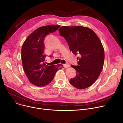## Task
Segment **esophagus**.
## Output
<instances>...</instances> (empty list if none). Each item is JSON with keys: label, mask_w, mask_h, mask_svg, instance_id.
<instances>
[{"label": "esophagus", "mask_w": 123, "mask_h": 123, "mask_svg": "<svg viewBox=\"0 0 123 123\" xmlns=\"http://www.w3.org/2000/svg\"><path fill=\"white\" fill-rule=\"evenodd\" d=\"M63 66L64 67H65V68H68V67H70V65L68 64H63Z\"/></svg>", "instance_id": "34e87169"}]
</instances>
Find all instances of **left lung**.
Here are the masks:
<instances>
[{
	"mask_svg": "<svg viewBox=\"0 0 123 123\" xmlns=\"http://www.w3.org/2000/svg\"><path fill=\"white\" fill-rule=\"evenodd\" d=\"M60 35L68 43L70 51L79 55L78 66L71 65L76 75L69 82L74 87L84 89L91 86L99 77L104 65V50L100 39L88 27L63 26Z\"/></svg>",
	"mask_w": 123,
	"mask_h": 123,
	"instance_id": "left-lung-1",
	"label": "left lung"
}]
</instances>
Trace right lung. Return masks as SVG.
I'll list each match as a JSON object with an SVG mask.
<instances>
[{
	"mask_svg": "<svg viewBox=\"0 0 123 123\" xmlns=\"http://www.w3.org/2000/svg\"><path fill=\"white\" fill-rule=\"evenodd\" d=\"M60 25H50L39 27L31 33L24 42L21 49L22 66L29 81L37 87L46 86L54 78L61 64L48 66L44 62L45 36L56 31Z\"/></svg>",
	"mask_w": 123,
	"mask_h": 123,
	"instance_id": "add662e5",
	"label": "right lung"
}]
</instances>
